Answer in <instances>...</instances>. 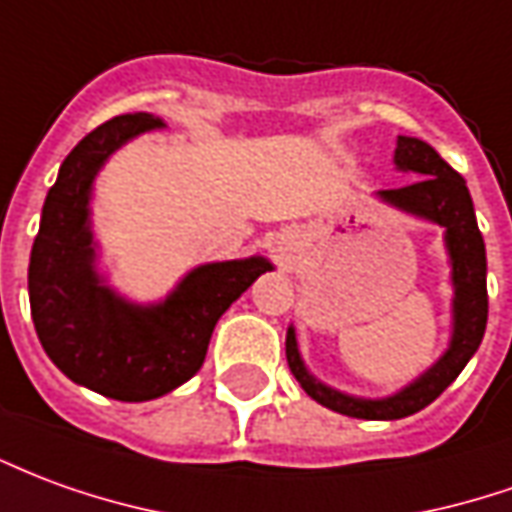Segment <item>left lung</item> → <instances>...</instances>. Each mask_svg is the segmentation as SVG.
Instances as JSON below:
<instances>
[{
    "instance_id": "1",
    "label": "left lung",
    "mask_w": 512,
    "mask_h": 512,
    "mask_svg": "<svg viewBox=\"0 0 512 512\" xmlns=\"http://www.w3.org/2000/svg\"><path fill=\"white\" fill-rule=\"evenodd\" d=\"M393 163L399 171H410L418 180L402 188L380 191L382 202L399 207L405 213H413L418 219L435 221L446 227V249L452 260V285H455V299H452V341L449 349L432 368H427L416 382H410L393 396L385 399H357L346 393L327 388L324 382H318L302 363L299 346H296V332L288 327L285 338V357L288 368L305 388L310 399H316L318 405L330 407L341 416L366 418V421H393V418L413 416L418 410L435 402L452 382L457 374L466 368L471 355L480 349L485 324H488V285H485V241L477 227L474 216V202L468 194L466 180L457 174L446 160H443L430 144L399 135Z\"/></svg>"
}]
</instances>
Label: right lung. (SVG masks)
<instances>
[{
    "label": "right lung",
    "mask_w": 512,
    "mask_h": 512,
    "mask_svg": "<svg viewBox=\"0 0 512 512\" xmlns=\"http://www.w3.org/2000/svg\"><path fill=\"white\" fill-rule=\"evenodd\" d=\"M166 127L124 113L88 132L49 188L30 255V310L38 341L71 382L119 402H146L202 368L221 313L271 271L266 257L194 268L157 305H132L96 274L91 191L96 171L141 132Z\"/></svg>",
    "instance_id": "add662e5"
}]
</instances>
